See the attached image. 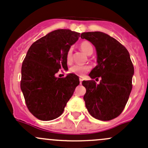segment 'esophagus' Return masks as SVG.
I'll return each mask as SVG.
<instances>
[{
	"label": "esophagus",
	"mask_w": 148,
	"mask_h": 148,
	"mask_svg": "<svg viewBox=\"0 0 148 148\" xmlns=\"http://www.w3.org/2000/svg\"><path fill=\"white\" fill-rule=\"evenodd\" d=\"M79 80H80V83L81 84L82 81H83V78H82V77H80V78H79Z\"/></svg>",
	"instance_id": "esophagus-1"
}]
</instances>
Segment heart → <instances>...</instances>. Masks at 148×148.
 I'll return each instance as SVG.
<instances>
[{
    "label": "heart",
    "instance_id": "1",
    "mask_svg": "<svg viewBox=\"0 0 148 148\" xmlns=\"http://www.w3.org/2000/svg\"><path fill=\"white\" fill-rule=\"evenodd\" d=\"M80 49L86 55H90L93 53V48L91 44L88 42H83L80 44ZM66 60L68 63H71L73 61V49L70 48L66 54ZM89 66H80V65H74L70 69L71 73L75 74L76 75L83 76L85 73L90 71Z\"/></svg>",
    "mask_w": 148,
    "mask_h": 148
}]
</instances>
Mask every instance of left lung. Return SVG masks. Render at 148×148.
Listing matches in <instances>:
<instances>
[{
  "mask_svg": "<svg viewBox=\"0 0 148 148\" xmlns=\"http://www.w3.org/2000/svg\"><path fill=\"white\" fill-rule=\"evenodd\" d=\"M80 37L91 42L96 49L97 65L89 76L101 77L99 84L93 80L82 82L86 89V106L95 119L112 120L124 110L132 88L134 66L130 53L120 42L103 32H83Z\"/></svg>",
  "mask_w": 148,
  "mask_h": 148,
  "instance_id": "obj_1",
  "label": "left lung"
}]
</instances>
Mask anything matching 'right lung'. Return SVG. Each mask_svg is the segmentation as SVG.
Wrapping results in <instances>:
<instances>
[{
	"instance_id": "1",
	"label": "right lung",
	"mask_w": 148,
	"mask_h": 148,
	"mask_svg": "<svg viewBox=\"0 0 148 148\" xmlns=\"http://www.w3.org/2000/svg\"><path fill=\"white\" fill-rule=\"evenodd\" d=\"M79 37L80 33L70 29L55 30L34 42L26 53L21 89L28 109L40 120L59 117L80 83L75 74L56 76L60 69L68 70L67 52Z\"/></svg>"
}]
</instances>
